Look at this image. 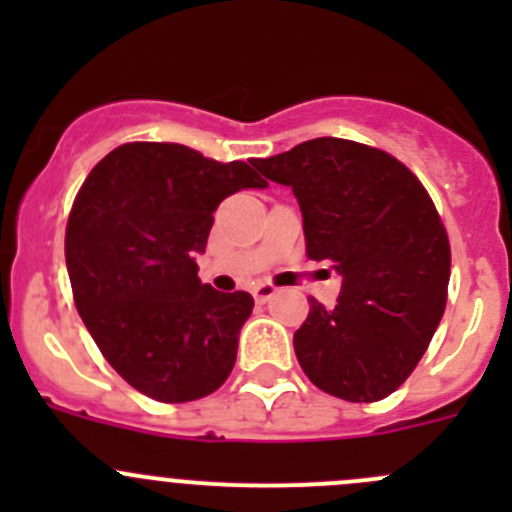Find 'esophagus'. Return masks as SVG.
<instances>
[{
  "label": "esophagus",
  "mask_w": 512,
  "mask_h": 512,
  "mask_svg": "<svg viewBox=\"0 0 512 512\" xmlns=\"http://www.w3.org/2000/svg\"><path fill=\"white\" fill-rule=\"evenodd\" d=\"M275 294H277V287L270 285V282H260V285L252 289V297H255V302H260V304L270 302Z\"/></svg>",
  "instance_id": "1"
}]
</instances>
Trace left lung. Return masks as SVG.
I'll return each mask as SVG.
<instances>
[{
  "label": "left lung",
  "instance_id": "left-lung-1",
  "mask_svg": "<svg viewBox=\"0 0 512 512\" xmlns=\"http://www.w3.org/2000/svg\"><path fill=\"white\" fill-rule=\"evenodd\" d=\"M252 165L292 188L309 260L342 275L334 309L312 299L294 332L299 366L337 399H386L446 309L451 245L436 205L401 160L344 138H314Z\"/></svg>",
  "mask_w": 512,
  "mask_h": 512
}]
</instances>
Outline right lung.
<instances>
[{"instance_id":"add662e5","label":"right lung","mask_w":512,"mask_h":512,"mask_svg":"<svg viewBox=\"0 0 512 512\" xmlns=\"http://www.w3.org/2000/svg\"><path fill=\"white\" fill-rule=\"evenodd\" d=\"M265 185L242 160L218 163L180 143H123L81 185L66 225L76 309L141 394L183 404L230 376L255 302L203 285L195 255L227 195Z\"/></svg>"}]
</instances>
